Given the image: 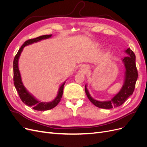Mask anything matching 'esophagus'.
<instances>
[{
  "mask_svg": "<svg viewBox=\"0 0 147 147\" xmlns=\"http://www.w3.org/2000/svg\"><path fill=\"white\" fill-rule=\"evenodd\" d=\"M81 69L83 70V71H88V67L87 65H83Z\"/></svg>",
  "mask_w": 147,
  "mask_h": 147,
  "instance_id": "esophagus-1",
  "label": "esophagus"
}]
</instances>
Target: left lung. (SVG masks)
I'll list each match as a JSON object with an SVG mask.
<instances>
[{
	"instance_id": "1",
	"label": "left lung",
	"mask_w": 147,
	"mask_h": 147,
	"mask_svg": "<svg viewBox=\"0 0 147 147\" xmlns=\"http://www.w3.org/2000/svg\"><path fill=\"white\" fill-rule=\"evenodd\" d=\"M124 52L127 56L122 59V62L125 68L124 83L121 90L112 99L106 101H99L94 99L89 92L87 89V84H85V92L87 97L89 100L97 107L106 109L118 107L122 105L134 92L138 77L136 65V55L129 48H128Z\"/></svg>"
}]
</instances>
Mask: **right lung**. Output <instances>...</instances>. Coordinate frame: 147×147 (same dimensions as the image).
Listing matches in <instances>:
<instances>
[{
  "instance_id": "right-lung-1",
  "label": "right lung",
  "mask_w": 147,
  "mask_h": 147,
  "mask_svg": "<svg viewBox=\"0 0 147 147\" xmlns=\"http://www.w3.org/2000/svg\"><path fill=\"white\" fill-rule=\"evenodd\" d=\"M52 35H42L38 37L35 38L33 39H29L28 40L26 41L23 45L21 46L20 48V50L18 51L17 54L16 55L14 61H13V81H14V84L16 90L18 93L20 99L23 101L26 105L29 107H32V109L38 110V111H44L48 110L53 109L54 107L59 104L60 102L61 97L63 96V90L64 86L65 84V82H64L61 84L58 90V92H57V96L56 98L52 100L51 102H40L37 100L35 97L30 94V93L26 90V88L24 87V84L22 82L21 74L19 70L18 67V61L21 54L22 51L23 50V48L26 47L29 45H31L34 43H36L42 40L47 39L51 37Z\"/></svg>"
}]
</instances>
